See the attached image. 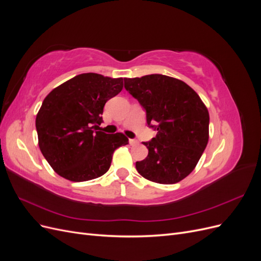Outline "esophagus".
Wrapping results in <instances>:
<instances>
[{
	"label": "esophagus",
	"instance_id": "esophagus-1",
	"mask_svg": "<svg viewBox=\"0 0 261 261\" xmlns=\"http://www.w3.org/2000/svg\"><path fill=\"white\" fill-rule=\"evenodd\" d=\"M129 144L130 145H137L138 144V140H136V139H129Z\"/></svg>",
	"mask_w": 261,
	"mask_h": 261
}]
</instances>
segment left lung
Segmentation results:
<instances>
[{
	"label": "left lung",
	"instance_id": "left-lung-1",
	"mask_svg": "<svg viewBox=\"0 0 261 261\" xmlns=\"http://www.w3.org/2000/svg\"><path fill=\"white\" fill-rule=\"evenodd\" d=\"M124 87L146 110L147 124L158 130L154 138L143 143L149 152L146 159L136 162L138 173L159 184L184 179L208 144L207 107L193 88L170 76L124 78Z\"/></svg>",
	"mask_w": 261,
	"mask_h": 261
}]
</instances>
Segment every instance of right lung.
Here are the masks:
<instances>
[{
  "mask_svg": "<svg viewBox=\"0 0 261 261\" xmlns=\"http://www.w3.org/2000/svg\"><path fill=\"white\" fill-rule=\"evenodd\" d=\"M123 89V78L77 75L54 88L36 117L38 144L62 177L85 181L108 172L115 150L128 144L122 133L94 132L106 102Z\"/></svg>",
  "mask_w": 261,
  "mask_h": 261,
  "instance_id": "1",
  "label": "right lung"
}]
</instances>
